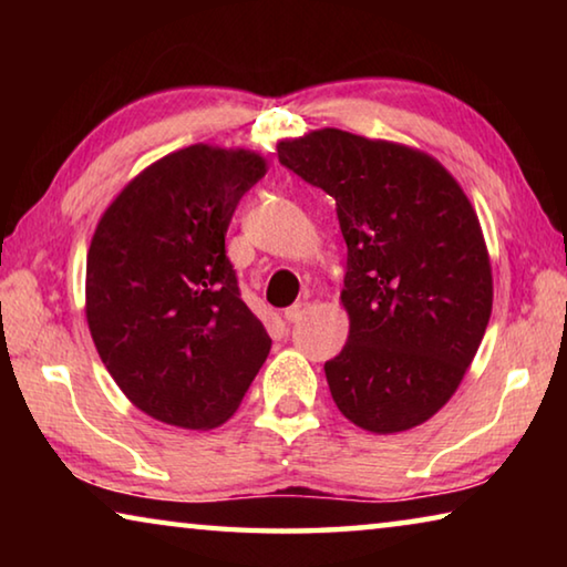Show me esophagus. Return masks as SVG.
I'll return each instance as SVG.
<instances>
[{
	"label": "esophagus",
	"instance_id": "esophagus-1",
	"mask_svg": "<svg viewBox=\"0 0 567 567\" xmlns=\"http://www.w3.org/2000/svg\"><path fill=\"white\" fill-rule=\"evenodd\" d=\"M307 310H310V302H307V300H297L295 305H290V307H287V310H285V320H287V322H300V320L305 318V315H307Z\"/></svg>",
	"mask_w": 567,
	"mask_h": 567
}]
</instances>
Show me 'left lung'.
Here are the masks:
<instances>
[{
  "instance_id": "left-lung-1",
  "label": "left lung",
  "mask_w": 567,
  "mask_h": 567,
  "mask_svg": "<svg viewBox=\"0 0 567 567\" xmlns=\"http://www.w3.org/2000/svg\"><path fill=\"white\" fill-rule=\"evenodd\" d=\"M280 162L334 199L348 243L342 352L332 400L370 433H402L453 398L493 312L477 215L435 157L334 127L277 145Z\"/></svg>"
}]
</instances>
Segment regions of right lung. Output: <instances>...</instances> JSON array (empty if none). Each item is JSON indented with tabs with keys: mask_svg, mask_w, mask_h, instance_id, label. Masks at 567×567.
<instances>
[{
	"mask_svg": "<svg viewBox=\"0 0 567 567\" xmlns=\"http://www.w3.org/2000/svg\"><path fill=\"white\" fill-rule=\"evenodd\" d=\"M265 172L257 152L189 145L142 169L94 229V348L132 405L167 425H223L270 352L225 255L229 219Z\"/></svg>",
	"mask_w": 567,
	"mask_h": 567,
	"instance_id": "obj_1",
	"label": "right lung"
}]
</instances>
